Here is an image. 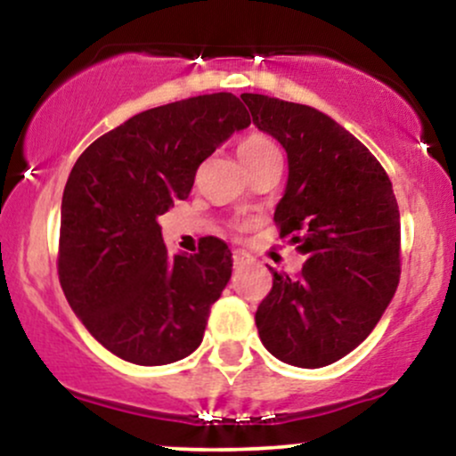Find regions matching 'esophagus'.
Wrapping results in <instances>:
<instances>
[{"instance_id": "34e87169", "label": "esophagus", "mask_w": 456, "mask_h": 456, "mask_svg": "<svg viewBox=\"0 0 456 456\" xmlns=\"http://www.w3.org/2000/svg\"><path fill=\"white\" fill-rule=\"evenodd\" d=\"M232 259H233L235 268H240V265H246V264H250V261H253V257H250L248 253H244V250H238V248L233 250Z\"/></svg>"}]
</instances>
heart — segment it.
<instances>
[{
    "label": "heart",
    "mask_w": 456,
    "mask_h": 456,
    "mask_svg": "<svg viewBox=\"0 0 456 456\" xmlns=\"http://www.w3.org/2000/svg\"><path fill=\"white\" fill-rule=\"evenodd\" d=\"M274 150H279V148H276V143L270 137H265V134H250V137H246L242 143H240L238 154H240V159L246 160V159H253V156L265 154V151H274Z\"/></svg>",
    "instance_id": "1"
}]
</instances>
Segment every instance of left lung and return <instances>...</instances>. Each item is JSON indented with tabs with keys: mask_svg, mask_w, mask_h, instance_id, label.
Returning <instances> with one entry per match:
<instances>
[{
	"mask_svg": "<svg viewBox=\"0 0 456 456\" xmlns=\"http://www.w3.org/2000/svg\"><path fill=\"white\" fill-rule=\"evenodd\" d=\"M242 101L255 126L287 151L274 223L306 255L297 276L274 272L255 323L272 355L319 369L358 347L395 296L399 206L379 160L326 113L261 94Z\"/></svg>",
	"mask_w": 456,
	"mask_h": 456,
	"instance_id": "1",
	"label": "left lung"
}]
</instances>
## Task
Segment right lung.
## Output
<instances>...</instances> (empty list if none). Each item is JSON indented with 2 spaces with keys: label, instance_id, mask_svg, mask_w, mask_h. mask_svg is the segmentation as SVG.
Returning a JSON list of instances; mask_svg holds the SVG:
<instances>
[{
  "label": "right lung",
  "instance_id": "right-lung-1",
  "mask_svg": "<svg viewBox=\"0 0 456 456\" xmlns=\"http://www.w3.org/2000/svg\"><path fill=\"white\" fill-rule=\"evenodd\" d=\"M250 124L233 94L148 109L78 156L61 197L57 274L68 305L109 352L141 366L186 358L232 276L218 238L169 255L156 218L186 199L203 160Z\"/></svg>",
  "mask_w": 456,
  "mask_h": 456
}]
</instances>
